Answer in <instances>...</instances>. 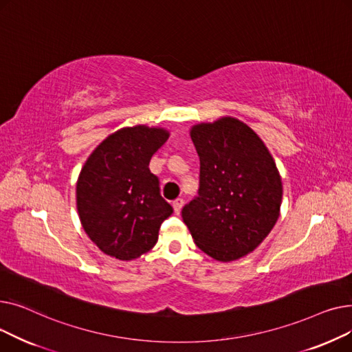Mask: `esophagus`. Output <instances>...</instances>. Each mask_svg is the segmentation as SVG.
I'll list each match as a JSON object with an SVG mask.
<instances>
[{"mask_svg":"<svg viewBox=\"0 0 352 352\" xmlns=\"http://www.w3.org/2000/svg\"><path fill=\"white\" fill-rule=\"evenodd\" d=\"M184 206V199L182 198H177L173 201V208L175 211V214H179L181 212V208Z\"/></svg>","mask_w":352,"mask_h":352,"instance_id":"34e87169","label":"esophagus"}]
</instances>
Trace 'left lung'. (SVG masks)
<instances>
[{"mask_svg":"<svg viewBox=\"0 0 352 352\" xmlns=\"http://www.w3.org/2000/svg\"><path fill=\"white\" fill-rule=\"evenodd\" d=\"M191 140L199 188L182 219L199 250L217 261H235L260 245L278 219L280 173L261 138L236 118L197 124Z\"/></svg>","mask_w":352,"mask_h":352,"instance_id":"left-lung-1","label":"left lung"}]
</instances>
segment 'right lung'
I'll return each instance as SVG.
<instances>
[{
  "label": "right lung",
  "mask_w": 352,
  "mask_h": 352,
  "mask_svg": "<svg viewBox=\"0 0 352 352\" xmlns=\"http://www.w3.org/2000/svg\"><path fill=\"white\" fill-rule=\"evenodd\" d=\"M164 128L125 126L108 135L85 161L77 181L84 231L104 254L135 260L158 241L173 207L160 194L151 157L168 140Z\"/></svg>",
  "instance_id": "obj_1"
}]
</instances>
